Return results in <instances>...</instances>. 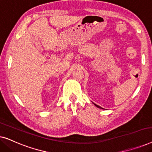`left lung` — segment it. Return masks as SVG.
<instances>
[{
	"label": "left lung",
	"instance_id": "obj_1",
	"mask_svg": "<svg viewBox=\"0 0 152 152\" xmlns=\"http://www.w3.org/2000/svg\"><path fill=\"white\" fill-rule=\"evenodd\" d=\"M93 104H94V105L95 106V107H97V108H99V109H103V108H102L101 107H99V106H98V105L95 104V103H93Z\"/></svg>",
	"mask_w": 152,
	"mask_h": 152
}]
</instances>
